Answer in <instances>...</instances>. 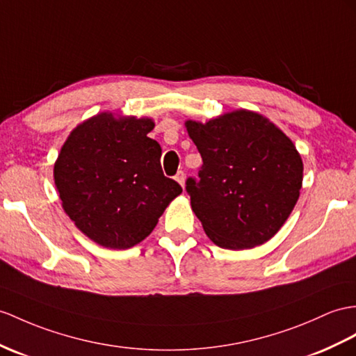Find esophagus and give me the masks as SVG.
<instances>
[{
	"label": "esophagus",
	"instance_id": "obj_1",
	"mask_svg": "<svg viewBox=\"0 0 356 356\" xmlns=\"http://www.w3.org/2000/svg\"><path fill=\"white\" fill-rule=\"evenodd\" d=\"M175 181L177 183L181 186V187H184V183H186V173L183 172V170H179L177 175H175Z\"/></svg>",
	"mask_w": 356,
	"mask_h": 356
}]
</instances>
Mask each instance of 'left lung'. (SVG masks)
I'll list each match as a JSON object with an SVG mask.
<instances>
[{
    "label": "left lung",
    "instance_id": "8db88e82",
    "mask_svg": "<svg viewBox=\"0 0 356 356\" xmlns=\"http://www.w3.org/2000/svg\"><path fill=\"white\" fill-rule=\"evenodd\" d=\"M202 157L199 179H187L192 210L214 245L252 249L270 240L296 205L303 163L291 138L250 110L205 124L186 120Z\"/></svg>",
    "mask_w": 356,
    "mask_h": 356
}]
</instances>
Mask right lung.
Segmentation results:
<instances>
[{
	"mask_svg": "<svg viewBox=\"0 0 356 356\" xmlns=\"http://www.w3.org/2000/svg\"><path fill=\"white\" fill-rule=\"evenodd\" d=\"M151 118L102 111L78 124L54 163L65 213L86 237L129 249L149 236L183 188L163 175Z\"/></svg>",
	"mask_w": 356,
	"mask_h": 356,
	"instance_id": "obj_1",
	"label": "right lung"
}]
</instances>
